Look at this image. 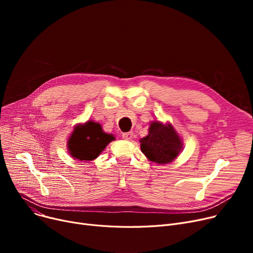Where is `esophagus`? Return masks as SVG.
I'll return each mask as SVG.
<instances>
[{
	"label": "esophagus",
	"mask_w": 253,
	"mask_h": 253,
	"mask_svg": "<svg viewBox=\"0 0 253 253\" xmlns=\"http://www.w3.org/2000/svg\"><path fill=\"white\" fill-rule=\"evenodd\" d=\"M122 137L126 140H131L133 138V133H132V132H125V133L122 134Z\"/></svg>",
	"instance_id": "esophagus-1"
}]
</instances>
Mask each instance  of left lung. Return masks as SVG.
<instances>
[{"mask_svg":"<svg viewBox=\"0 0 253 253\" xmlns=\"http://www.w3.org/2000/svg\"><path fill=\"white\" fill-rule=\"evenodd\" d=\"M140 150L150 161L157 164L173 162L182 150V140L172 124L152 121L149 134L140 138Z\"/></svg>","mask_w":253,"mask_h":253,"instance_id":"8db88e82","label":"left lung"}]
</instances>
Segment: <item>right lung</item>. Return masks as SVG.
Returning a JSON list of instances; mask_svg holds the SVG:
<instances>
[{
	"mask_svg": "<svg viewBox=\"0 0 253 253\" xmlns=\"http://www.w3.org/2000/svg\"><path fill=\"white\" fill-rule=\"evenodd\" d=\"M113 140H115V136L105 133L99 123L87 121L75 126L68 139V151L77 160L92 161Z\"/></svg>",
	"mask_w": 253,
	"mask_h": 253,
	"instance_id": "add662e5",
	"label": "right lung"
}]
</instances>
